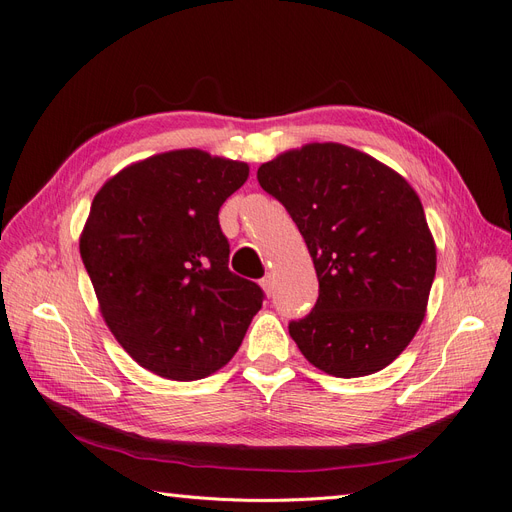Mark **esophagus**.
<instances>
[{"label":"esophagus","mask_w":512,"mask_h":512,"mask_svg":"<svg viewBox=\"0 0 512 512\" xmlns=\"http://www.w3.org/2000/svg\"><path fill=\"white\" fill-rule=\"evenodd\" d=\"M273 284H275L273 275H265V277H262V280H260V286H262V290H265L267 294L273 292Z\"/></svg>","instance_id":"34e87169"}]
</instances>
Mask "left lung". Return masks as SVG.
<instances>
[{
    "instance_id": "obj_1",
    "label": "left lung",
    "mask_w": 512,
    "mask_h": 512,
    "mask_svg": "<svg viewBox=\"0 0 512 512\" xmlns=\"http://www.w3.org/2000/svg\"><path fill=\"white\" fill-rule=\"evenodd\" d=\"M258 183L297 224L318 301L290 337L335 378L391 365L425 318L436 241L421 198L397 170L339 143H307L260 164Z\"/></svg>"
}]
</instances>
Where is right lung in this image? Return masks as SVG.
Wrapping results in <instances>:
<instances>
[{"label":"right lung","instance_id":"1","mask_svg":"<svg viewBox=\"0 0 512 512\" xmlns=\"http://www.w3.org/2000/svg\"><path fill=\"white\" fill-rule=\"evenodd\" d=\"M247 177L245 162L175 149L121 168L94 196L83 265L106 327L151 374L211 376L262 307L258 284L230 273L218 220Z\"/></svg>","mask_w":512,"mask_h":512}]
</instances>
